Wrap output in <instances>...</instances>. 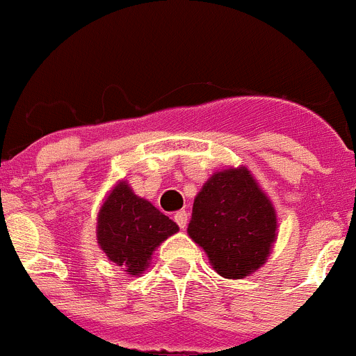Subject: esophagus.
Instances as JSON below:
<instances>
[{"label":"esophagus","instance_id":"obj_1","mask_svg":"<svg viewBox=\"0 0 356 356\" xmlns=\"http://www.w3.org/2000/svg\"><path fill=\"white\" fill-rule=\"evenodd\" d=\"M174 220H175V223L181 227V229H186V225H188V213H186V211H177L174 216Z\"/></svg>","mask_w":356,"mask_h":356}]
</instances>
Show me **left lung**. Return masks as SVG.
Returning <instances> with one entry per match:
<instances>
[{
    "mask_svg": "<svg viewBox=\"0 0 356 356\" xmlns=\"http://www.w3.org/2000/svg\"><path fill=\"white\" fill-rule=\"evenodd\" d=\"M273 202L246 166L218 170L193 202L188 234L223 278H245L257 271L277 241Z\"/></svg>",
    "mask_w": 356,
    "mask_h": 356,
    "instance_id": "8db88e82",
    "label": "left lung"
}]
</instances>
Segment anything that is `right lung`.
Returning <instances> with one entry per match:
<instances>
[{
	"label": "right lung",
	"mask_w": 356,
	"mask_h": 356,
	"mask_svg": "<svg viewBox=\"0 0 356 356\" xmlns=\"http://www.w3.org/2000/svg\"><path fill=\"white\" fill-rule=\"evenodd\" d=\"M177 230V223L149 200L134 195L127 181H118L99 207V248L134 277L149 268L154 250Z\"/></svg>",
	"instance_id": "obj_1"
}]
</instances>
